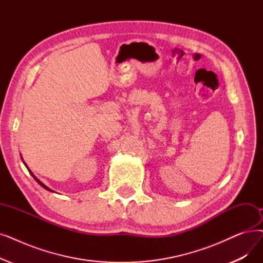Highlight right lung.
<instances>
[{"label": "right lung", "mask_w": 263, "mask_h": 263, "mask_svg": "<svg viewBox=\"0 0 263 263\" xmlns=\"http://www.w3.org/2000/svg\"><path fill=\"white\" fill-rule=\"evenodd\" d=\"M22 162H24V163H25V161H22ZM25 165L27 166V164H26V163H25ZM27 168L29 170V167H28V166H27ZM29 172H30V174H31V175L33 176V178H34V179H35V180H36V181L39 182V184H40V185H41V186H42L43 188H45V189H46V190H48V191H52V190H51V189H49V188H48L47 186H45V185L43 184V182H42V181H41V180H40V179H39V178H37V177H36L35 175H34V174H33V173L31 172V171H30V170H29Z\"/></svg>", "instance_id": "add662e5"}]
</instances>
